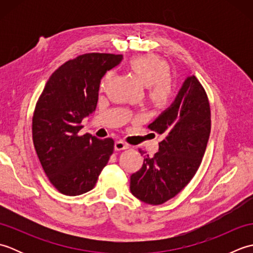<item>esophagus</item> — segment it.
I'll list each match as a JSON object with an SVG mask.
<instances>
[{"label":"esophagus","mask_w":253,"mask_h":253,"mask_svg":"<svg viewBox=\"0 0 253 253\" xmlns=\"http://www.w3.org/2000/svg\"><path fill=\"white\" fill-rule=\"evenodd\" d=\"M114 148H115L116 151H122V150H126V149L129 148V146H128L127 143H125V142L122 141V140H118V141L115 142Z\"/></svg>","instance_id":"obj_1"}]
</instances>
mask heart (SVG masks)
I'll use <instances>...</instances> for the list:
<instances>
[{
  "label": "heart",
  "instance_id": "1",
  "mask_svg": "<svg viewBox=\"0 0 253 253\" xmlns=\"http://www.w3.org/2000/svg\"><path fill=\"white\" fill-rule=\"evenodd\" d=\"M129 66L144 84L148 85V99L157 109L170 105L175 96V85L169 78L170 67L162 58L155 55H141L131 58ZM113 72H107L100 83V89L105 90Z\"/></svg>",
  "mask_w": 253,
  "mask_h": 253
}]
</instances>
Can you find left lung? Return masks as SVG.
I'll return each mask as SVG.
<instances>
[{"instance_id": "8db88e82", "label": "left lung", "mask_w": 253, "mask_h": 253, "mask_svg": "<svg viewBox=\"0 0 253 253\" xmlns=\"http://www.w3.org/2000/svg\"><path fill=\"white\" fill-rule=\"evenodd\" d=\"M163 135L159 151L144 154L142 168L130 176V191L139 200L159 206L184 189L202 162L211 132V110L206 90L188 77L174 103L149 125Z\"/></svg>"}]
</instances>
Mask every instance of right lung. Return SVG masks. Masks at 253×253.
Wrapping results in <instances>:
<instances>
[{
	"label": "right lung",
	"instance_id": "1",
	"mask_svg": "<svg viewBox=\"0 0 253 253\" xmlns=\"http://www.w3.org/2000/svg\"><path fill=\"white\" fill-rule=\"evenodd\" d=\"M123 55L87 53L58 67L47 80L32 116V140L51 184L63 195L93 189L114 151L112 138L79 135L98 103L102 77Z\"/></svg>",
	"mask_w": 253,
	"mask_h": 253
}]
</instances>
